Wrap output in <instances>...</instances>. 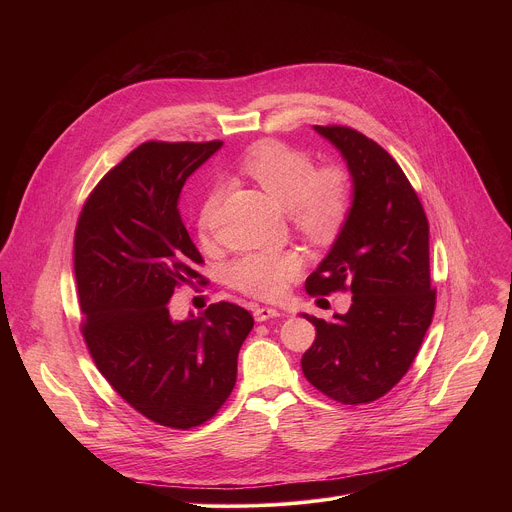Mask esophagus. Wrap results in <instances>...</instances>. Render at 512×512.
<instances>
[{
    "instance_id": "34e87169",
    "label": "esophagus",
    "mask_w": 512,
    "mask_h": 512,
    "mask_svg": "<svg viewBox=\"0 0 512 512\" xmlns=\"http://www.w3.org/2000/svg\"><path fill=\"white\" fill-rule=\"evenodd\" d=\"M253 316H255V320H257V322H265V320L277 318V316H281V314H279V310H275V308H269V306H257V308H255V312H253Z\"/></svg>"
}]
</instances>
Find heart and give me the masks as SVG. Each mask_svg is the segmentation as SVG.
I'll return each instance as SVG.
<instances>
[{
	"label": "heart",
	"instance_id": "heart-1",
	"mask_svg": "<svg viewBox=\"0 0 512 512\" xmlns=\"http://www.w3.org/2000/svg\"><path fill=\"white\" fill-rule=\"evenodd\" d=\"M243 170L283 208L302 233L314 241H330L338 235L350 212V184L342 170L322 168L314 160L279 141H261L245 154ZM223 190L208 192L200 206L198 229L202 239L210 229L212 216ZM302 255L296 251L247 253L229 269L233 287L253 298L271 300L302 271Z\"/></svg>",
	"mask_w": 512,
	"mask_h": 512
}]
</instances>
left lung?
I'll list each match as a JSON object with an SVG mask.
<instances>
[{"label": "left lung", "instance_id": "8db88e82", "mask_svg": "<svg viewBox=\"0 0 512 512\" xmlns=\"http://www.w3.org/2000/svg\"><path fill=\"white\" fill-rule=\"evenodd\" d=\"M314 129L346 160L354 192L346 223L306 291H350L352 304L332 322L302 314L316 326L302 371L338 403H371L409 371L433 318L429 225L407 176L377 141L342 125Z\"/></svg>", "mask_w": 512, "mask_h": 512}]
</instances>
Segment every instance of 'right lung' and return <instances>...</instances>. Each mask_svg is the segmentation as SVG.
I'll use <instances>...</instances> for the list:
<instances>
[{"label": "right lung", "instance_id": "obj_1", "mask_svg": "<svg viewBox=\"0 0 512 512\" xmlns=\"http://www.w3.org/2000/svg\"><path fill=\"white\" fill-rule=\"evenodd\" d=\"M223 141H145L89 194L75 231L81 332L101 375L137 413L196 427L225 405L253 316L218 302L176 322L168 302L204 283L180 216L184 182Z\"/></svg>", "mask_w": 512, "mask_h": 512}]
</instances>
